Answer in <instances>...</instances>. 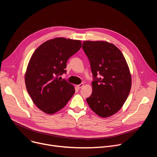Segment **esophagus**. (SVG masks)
<instances>
[{"instance_id": "34e87169", "label": "esophagus", "mask_w": 157, "mask_h": 157, "mask_svg": "<svg viewBox=\"0 0 157 157\" xmlns=\"http://www.w3.org/2000/svg\"><path fill=\"white\" fill-rule=\"evenodd\" d=\"M83 85H84V83H81V84H79V85H78L77 86V88H78V89H80V88H81L83 86Z\"/></svg>"}]
</instances>
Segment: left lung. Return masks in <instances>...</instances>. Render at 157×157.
Here are the masks:
<instances>
[{
	"instance_id": "1",
	"label": "left lung",
	"mask_w": 157,
	"mask_h": 157,
	"mask_svg": "<svg viewBox=\"0 0 157 157\" xmlns=\"http://www.w3.org/2000/svg\"><path fill=\"white\" fill-rule=\"evenodd\" d=\"M82 48L94 76L92 94L86 98L87 103L99 117H111L121 108L131 89L126 60L116 46L105 41L85 40Z\"/></svg>"
}]
</instances>
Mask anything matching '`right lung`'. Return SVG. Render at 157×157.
Listing matches in <instances>:
<instances>
[{"mask_svg":"<svg viewBox=\"0 0 157 157\" xmlns=\"http://www.w3.org/2000/svg\"><path fill=\"white\" fill-rule=\"evenodd\" d=\"M81 48V40L57 37L46 41L32 54L25 81L33 102L45 113L62 109L75 92L74 86L59 76L66 73L68 59Z\"/></svg>","mask_w":157,"mask_h":157,"instance_id":"1","label":"right lung"}]
</instances>
